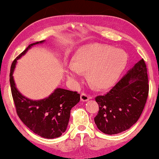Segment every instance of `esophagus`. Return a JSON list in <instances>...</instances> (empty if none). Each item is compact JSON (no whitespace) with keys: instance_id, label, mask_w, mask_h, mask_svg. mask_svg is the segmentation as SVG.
<instances>
[{"instance_id":"obj_1","label":"esophagus","mask_w":159,"mask_h":159,"mask_svg":"<svg viewBox=\"0 0 159 159\" xmlns=\"http://www.w3.org/2000/svg\"><path fill=\"white\" fill-rule=\"evenodd\" d=\"M80 98H81V101H82V102H86V101L89 100L90 96L89 95L85 93H82L81 96H80Z\"/></svg>"}]
</instances>
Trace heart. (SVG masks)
Returning a JSON list of instances; mask_svg holds the SVG:
<instances>
[{"label":"heart","instance_id":"obj_1","mask_svg":"<svg viewBox=\"0 0 159 159\" xmlns=\"http://www.w3.org/2000/svg\"><path fill=\"white\" fill-rule=\"evenodd\" d=\"M126 63L124 51L105 45H91L78 51L66 73L69 79L78 81L82 71H89V79L95 87L106 88L116 81Z\"/></svg>","mask_w":159,"mask_h":159}]
</instances>
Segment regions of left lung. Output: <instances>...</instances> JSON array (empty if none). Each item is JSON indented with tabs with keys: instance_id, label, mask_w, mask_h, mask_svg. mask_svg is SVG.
I'll list each match as a JSON object with an SVG mask.
<instances>
[{
	"instance_id": "1",
	"label": "left lung",
	"mask_w": 159,
	"mask_h": 159,
	"mask_svg": "<svg viewBox=\"0 0 159 159\" xmlns=\"http://www.w3.org/2000/svg\"><path fill=\"white\" fill-rule=\"evenodd\" d=\"M149 93L148 69L144 59L96 102L99 110L94 117L98 129L107 134H116L131 128L139 118Z\"/></svg>"
}]
</instances>
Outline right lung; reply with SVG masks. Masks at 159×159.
Segmentation results:
<instances>
[{"label":"right lung","mask_w":159,"mask_h":159,"mask_svg":"<svg viewBox=\"0 0 159 159\" xmlns=\"http://www.w3.org/2000/svg\"><path fill=\"white\" fill-rule=\"evenodd\" d=\"M43 42L41 41L28 45L14 60L10 70L9 81L16 112L20 120L33 132L40 137L53 139L61 136L66 130L71 108L80 100V93L77 91L57 88L48 98L40 101H32L22 96L18 91L12 76L16 60L33 45Z\"/></svg>","instance_id":"1"}]
</instances>
